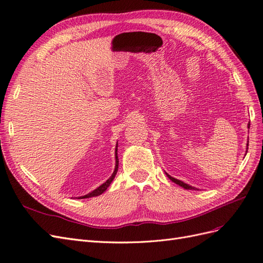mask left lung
<instances>
[{
  "instance_id": "8db88e82",
  "label": "left lung",
  "mask_w": 263,
  "mask_h": 263,
  "mask_svg": "<svg viewBox=\"0 0 263 263\" xmlns=\"http://www.w3.org/2000/svg\"><path fill=\"white\" fill-rule=\"evenodd\" d=\"M248 128H249V124H248ZM167 176H168L169 179H171L172 181H174L175 183L179 184L180 187H182V188H184V189H187V190H194V188L191 187V185H189V184H187V183H184V182H182V181H180V180H178V179H175V178L172 177V176H169V175H167Z\"/></svg>"
}]
</instances>
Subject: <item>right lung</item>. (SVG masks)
<instances>
[{
  "instance_id": "1",
  "label": "right lung",
  "mask_w": 263,
  "mask_h": 263,
  "mask_svg": "<svg viewBox=\"0 0 263 263\" xmlns=\"http://www.w3.org/2000/svg\"><path fill=\"white\" fill-rule=\"evenodd\" d=\"M117 147H118V146H117ZM118 167H119V159H118V153H117V148H116V167H115V171H114L111 177H110L109 179H108L105 183L101 184L100 187H98V188L95 189L94 191H91L90 193L86 194V196L80 197L79 199H87V198H91V197H97V196H99V194L105 192V191L107 190V188L110 185V183H111V181L114 180V178H115V176H116V174H117V172H118Z\"/></svg>"
}]
</instances>
